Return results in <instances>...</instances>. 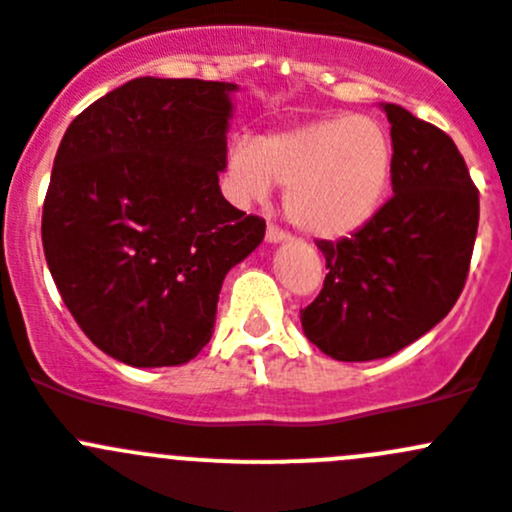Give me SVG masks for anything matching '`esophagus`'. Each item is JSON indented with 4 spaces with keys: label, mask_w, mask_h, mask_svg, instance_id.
Here are the masks:
<instances>
[{
    "label": "esophagus",
    "mask_w": 512,
    "mask_h": 512,
    "mask_svg": "<svg viewBox=\"0 0 512 512\" xmlns=\"http://www.w3.org/2000/svg\"><path fill=\"white\" fill-rule=\"evenodd\" d=\"M265 240L270 242V245H278V242L288 240V234H285L280 227H275V224H270V227H267V232H265Z\"/></svg>",
    "instance_id": "1"
}]
</instances>
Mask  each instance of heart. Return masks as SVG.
<instances>
[{
  "mask_svg": "<svg viewBox=\"0 0 512 512\" xmlns=\"http://www.w3.org/2000/svg\"><path fill=\"white\" fill-rule=\"evenodd\" d=\"M237 194L285 189V214L300 232L338 240L364 229L384 204L394 174V141L374 116H326L229 148Z\"/></svg>",
  "mask_w": 512,
  "mask_h": 512,
  "instance_id": "heart-1",
  "label": "heart"
}]
</instances>
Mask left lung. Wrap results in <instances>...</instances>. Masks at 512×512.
Segmentation results:
<instances>
[{"instance_id": "left-lung-1", "label": "left lung", "mask_w": 512, "mask_h": 512, "mask_svg": "<svg viewBox=\"0 0 512 512\" xmlns=\"http://www.w3.org/2000/svg\"><path fill=\"white\" fill-rule=\"evenodd\" d=\"M394 141V197L351 237L315 242L321 295L300 310L310 343L336 361H374L432 331L465 288L480 199L455 141L381 103Z\"/></svg>"}]
</instances>
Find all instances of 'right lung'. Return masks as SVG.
<instances>
[{
    "label": "right lung",
    "instance_id": "add662e5",
    "mask_svg": "<svg viewBox=\"0 0 512 512\" xmlns=\"http://www.w3.org/2000/svg\"><path fill=\"white\" fill-rule=\"evenodd\" d=\"M234 83L136 78L68 126L42 207L50 275L85 336L138 369L191 361L265 237L219 189Z\"/></svg>",
    "mask_w": 512,
    "mask_h": 512
}]
</instances>
